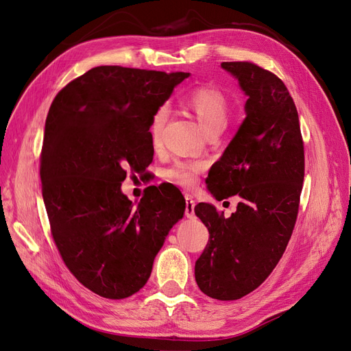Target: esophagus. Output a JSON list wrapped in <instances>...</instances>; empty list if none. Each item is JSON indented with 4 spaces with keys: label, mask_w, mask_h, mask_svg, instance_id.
I'll return each instance as SVG.
<instances>
[{
    "label": "esophagus",
    "mask_w": 351,
    "mask_h": 351,
    "mask_svg": "<svg viewBox=\"0 0 351 351\" xmlns=\"http://www.w3.org/2000/svg\"><path fill=\"white\" fill-rule=\"evenodd\" d=\"M186 217L195 216V200L191 196H186V209H185Z\"/></svg>",
    "instance_id": "obj_1"
}]
</instances>
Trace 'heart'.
<instances>
[{
	"instance_id": "heart-1",
	"label": "heart",
	"mask_w": 351,
	"mask_h": 351,
	"mask_svg": "<svg viewBox=\"0 0 351 351\" xmlns=\"http://www.w3.org/2000/svg\"><path fill=\"white\" fill-rule=\"evenodd\" d=\"M186 106L196 115L206 134L223 131L229 121V104L222 92L215 88L193 89L185 99ZM168 119V108L159 106L149 123V135L154 145L160 142L163 126ZM205 165L195 160H176L163 171V178L180 188H192Z\"/></svg>"
}]
</instances>
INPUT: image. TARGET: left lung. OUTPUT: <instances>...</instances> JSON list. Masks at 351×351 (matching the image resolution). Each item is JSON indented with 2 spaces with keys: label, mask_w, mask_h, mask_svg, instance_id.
Here are the masks:
<instances>
[{
  "label": "left lung",
  "mask_w": 351,
  "mask_h": 351,
  "mask_svg": "<svg viewBox=\"0 0 351 351\" xmlns=\"http://www.w3.org/2000/svg\"><path fill=\"white\" fill-rule=\"evenodd\" d=\"M247 95L246 118L209 171L216 199L237 195L229 217L199 204L209 242L195 263L199 289L212 299L237 300L259 287L279 263L299 213L304 146L296 105L283 81L247 61L222 62Z\"/></svg>",
  "instance_id": "8db88e82"
}]
</instances>
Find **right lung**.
<instances>
[{"label":"right lung","instance_id":"1","mask_svg":"<svg viewBox=\"0 0 351 351\" xmlns=\"http://www.w3.org/2000/svg\"><path fill=\"white\" fill-rule=\"evenodd\" d=\"M188 72L95 66L53 98L41 151L43 197L65 266L90 291L125 299L152 271L185 212L171 186H149L138 206L121 192L126 172L154 159L149 123Z\"/></svg>","mask_w":351,"mask_h":351}]
</instances>
